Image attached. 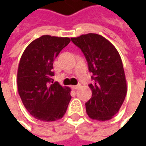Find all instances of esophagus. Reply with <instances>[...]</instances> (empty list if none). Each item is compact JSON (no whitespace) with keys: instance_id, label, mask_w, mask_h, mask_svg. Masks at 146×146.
Returning a JSON list of instances; mask_svg holds the SVG:
<instances>
[{"instance_id":"esophagus-1","label":"esophagus","mask_w":146,"mask_h":146,"mask_svg":"<svg viewBox=\"0 0 146 146\" xmlns=\"http://www.w3.org/2000/svg\"><path fill=\"white\" fill-rule=\"evenodd\" d=\"M79 88H80V85H74V86L71 87V88H72L73 90H77Z\"/></svg>"}]
</instances>
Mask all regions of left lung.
Instances as JSON below:
<instances>
[{"instance_id":"left-lung-1","label":"left lung","mask_w":146,"mask_h":146,"mask_svg":"<svg viewBox=\"0 0 146 146\" xmlns=\"http://www.w3.org/2000/svg\"><path fill=\"white\" fill-rule=\"evenodd\" d=\"M81 49L93 73V84L88 86L92 98L85 103L89 118L106 121L118 113L127 94V82L120 55L102 36L88 33L71 38Z\"/></svg>"}]
</instances>
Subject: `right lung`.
Segmentation results:
<instances>
[{
	"label": "right lung",
	"instance_id": "right-lung-1",
	"mask_svg": "<svg viewBox=\"0 0 146 146\" xmlns=\"http://www.w3.org/2000/svg\"><path fill=\"white\" fill-rule=\"evenodd\" d=\"M70 41L68 37L42 36L27 45L20 58L19 94L30 115L39 120L62 119L71 99L70 88L53 80V61Z\"/></svg>",
	"mask_w": 146,
	"mask_h": 146
}]
</instances>
